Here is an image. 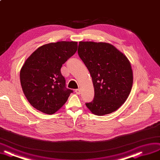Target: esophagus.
Instances as JSON below:
<instances>
[{
	"label": "esophagus",
	"instance_id": "obj_1",
	"mask_svg": "<svg viewBox=\"0 0 160 160\" xmlns=\"http://www.w3.org/2000/svg\"><path fill=\"white\" fill-rule=\"evenodd\" d=\"M75 92H76L78 95H80V93H81V90H80V89H75Z\"/></svg>",
	"mask_w": 160,
	"mask_h": 160
}]
</instances>
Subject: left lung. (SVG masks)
Returning a JSON list of instances; mask_svg holds the SVG:
<instances>
[{"instance_id": "8db88e82", "label": "left lung", "mask_w": 160, "mask_h": 160, "mask_svg": "<svg viewBox=\"0 0 160 160\" xmlns=\"http://www.w3.org/2000/svg\"><path fill=\"white\" fill-rule=\"evenodd\" d=\"M78 54L91 74L94 99L86 103L97 116L112 113L128 98L133 73L128 58L114 46L105 42H79Z\"/></svg>"}]
</instances>
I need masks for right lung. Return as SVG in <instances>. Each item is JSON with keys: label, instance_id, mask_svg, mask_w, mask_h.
Listing matches in <instances>:
<instances>
[{"label": "right lung", "instance_id": "obj_1", "mask_svg": "<svg viewBox=\"0 0 160 160\" xmlns=\"http://www.w3.org/2000/svg\"><path fill=\"white\" fill-rule=\"evenodd\" d=\"M77 50V42L49 43L38 48L26 60L20 70V83L27 100L38 111L54 114L73 92L65 87L61 68Z\"/></svg>", "mask_w": 160, "mask_h": 160}]
</instances>
